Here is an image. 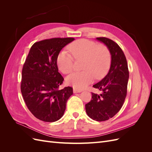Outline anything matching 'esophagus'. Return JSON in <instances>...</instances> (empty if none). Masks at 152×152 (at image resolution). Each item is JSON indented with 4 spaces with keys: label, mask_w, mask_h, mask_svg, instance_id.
<instances>
[{
    "label": "esophagus",
    "mask_w": 152,
    "mask_h": 152,
    "mask_svg": "<svg viewBox=\"0 0 152 152\" xmlns=\"http://www.w3.org/2000/svg\"><path fill=\"white\" fill-rule=\"evenodd\" d=\"M73 93H81V92H82V91H81V90H80V89H76V88H73Z\"/></svg>",
    "instance_id": "esophagus-1"
}]
</instances>
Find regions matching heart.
I'll return each instance as SVG.
<instances>
[{
	"mask_svg": "<svg viewBox=\"0 0 152 152\" xmlns=\"http://www.w3.org/2000/svg\"><path fill=\"white\" fill-rule=\"evenodd\" d=\"M68 49L76 59H84L82 72L72 73L67 77L66 82L76 89H84L96 79L103 78L111 65L112 57L108 48L87 39L77 40L68 45ZM66 50L57 57L58 66L62 73L68 74L74 66V58Z\"/></svg>",
	"mask_w": 152,
	"mask_h": 152,
	"instance_id": "heart-1",
	"label": "heart"
}]
</instances>
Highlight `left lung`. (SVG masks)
Listing matches in <instances>:
<instances>
[{"label": "left lung", "instance_id": "1", "mask_svg": "<svg viewBox=\"0 0 152 152\" xmlns=\"http://www.w3.org/2000/svg\"><path fill=\"white\" fill-rule=\"evenodd\" d=\"M96 40L108 48L111 65L107 75L93 85L102 93H92V99L85 107L87 115L94 121L102 122L112 118L122 108L127 94L129 70L125 55L117 43L105 37Z\"/></svg>", "mask_w": 152, "mask_h": 152}]
</instances>
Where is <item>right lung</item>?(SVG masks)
Returning a JSON list of instances; mask_svg holds the SVG:
<instances>
[{"instance_id":"1","label":"right lung","mask_w":152,"mask_h":152,"mask_svg":"<svg viewBox=\"0 0 152 152\" xmlns=\"http://www.w3.org/2000/svg\"><path fill=\"white\" fill-rule=\"evenodd\" d=\"M74 38H53L32 45L23 67L21 91L31 113L40 121L52 122L60 119L73 88L59 90L64 79L58 72L57 57Z\"/></svg>"}]
</instances>
